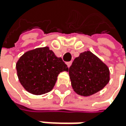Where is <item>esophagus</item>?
Returning <instances> with one entry per match:
<instances>
[{
	"label": "esophagus",
	"instance_id": "obj_1",
	"mask_svg": "<svg viewBox=\"0 0 126 126\" xmlns=\"http://www.w3.org/2000/svg\"><path fill=\"white\" fill-rule=\"evenodd\" d=\"M71 64H72V62H71V61H70V62H67V63H66V65H67V66H68V67H69V66H71Z\"/></svg>",
	"mask_w": 126,
	"mask_h": 126
}]
</instances>
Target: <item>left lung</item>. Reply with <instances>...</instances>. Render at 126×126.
<instances>
[{
    "label": "left lung",
    "instance_id": "1",
    "mask_svg": "<svg viewBox=\"0 0 126 126\" xmlns=\"http://www.w3.org/2000/svg\"><path fill=\"white\" fill-rule=\"evenodd\" d=\"M69 74L74 91L84 97L96 94L110 81L108 66L90 50L81 53L74 60Z\"/></svg>",
    "mask_w": 126,
    "mask_h": 126
}]
</instances>
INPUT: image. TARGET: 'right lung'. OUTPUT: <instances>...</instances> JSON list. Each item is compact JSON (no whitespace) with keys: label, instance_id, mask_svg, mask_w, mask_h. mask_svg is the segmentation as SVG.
<instances>
[{"label":"right lung","instance_id":"obj_1","mask_svg":"<svg viewBox=\"0 0 126 126\" xmlns=\"http://www.w3.org/2000/svg\"><path fill=\"white\" fill-rule=\"evenodd\" d=\"M20 84L28 92L41 95L54 87L61 72L69 68L48 47H38L26 51L16 64Z\"/></svg>","mask_w":126,"mask_h":126}]
</instances>
